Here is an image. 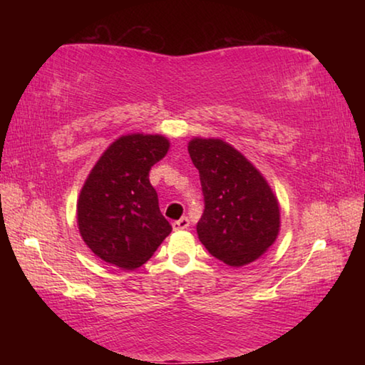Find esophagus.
Masks as SVG:
<instances>
[{
	"instance_id": "obj_1",
	"label": "esophagus",
	"mask_w": 365,
	"mask_h": 365,
	"mask_svg": "<svg viewBox=\"0 0 365 365\" xmlns=\"http://www.w3.org/2000/svg\"><path fill=\"white\" fill-rule=\"evenodd\" d=\"M188 225H190L188 217H182V219L172 222V227H174V230H185V228H188Z\"/></svg>"
}]
</instances>
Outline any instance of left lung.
I'll return each mask as SVG.
<instances>
[{
  "label": "left lung",
  "mask_w": 365,
  "mask_h": 365,
  "mask_svg": "<svg viewBox=\"0 0 365 365\" xmlns=\"http://www.w3.org/2000/svg\"><path fill=\"white\" fill-rule=\"evenodd\" d=\"M190 158L200 170L205 212L197 238L211 255L233 267L261 257L277 240L280 207L255 165L219 138H193Z\"/></svg>",
  "instance_id": "1"
}]
</instances>
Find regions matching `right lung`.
Listing matches in <instances>:
<instances>
[{"mask_svg":"<svg viewBox=\"0 0 365 365\" xmlns=\"http://www.w3.org/2000/svg\"><path fill=\"white\" fill-rule=\"evenodd\" d=\"M169 150L163 135L117 138L91 169L77 202V224L86 246L115 267L133 270L172 232L159 211L150 170Z\"/></svg>","mask_w":365,"mask_h":365,"instance_id":"obj_1","label":"right lung"}]
</instances>
